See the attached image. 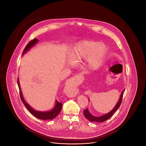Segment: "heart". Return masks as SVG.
I'll list each match as a JSON object with an SVG mask.
<instances>
[{
  "label": "heart",
  "mask_w": 146,
  "mask_h": 146,
  "mask_svg": "<svg viewBox=\"0 0 146 146\" xmlns=\"http://www.w3.org/2000/svg\"><path fill=\"white\" fill-rule=\"evenodd\" d=\"M107 50V46L102 42L82 40L74 46L71 50V54L78 60L86 58L88 68L91 70H96L103 64Z\"/></svg>",
  "instance_id": "heart-1"
}]
</instances>
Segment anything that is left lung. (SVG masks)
I'll return each instance as SVG.
<instances>
[{
    "label": "left lung",
    "instance_id": "8db88e82",
    "mask_svg": "<svg viewBox=\"0 0 146 146\" xmlns=\"http://www.w3.org/2000/svg\"><path fill=\"white\" fill-rule=\"evenodd\" d=\"M124 90L122 91L121 95L120 96V98L118 101L117 104H116V106L114 107V108L111 110V111H110L109 113L103 115L101 117H95L92 115L90 113L89 111L88 108L85 109L84 111V115L85 116V117L88 119L89 121H95V122H103L104 121H106L107 120H108V119L111 118V116L113 115V114L115 113V111H116L118 108H119L120 106L121 105V102H122V99H123V94H124Z\"/></svg>",
    "mask_w": 146,
    "mask_h": 146
}]
</instances>
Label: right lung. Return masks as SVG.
Wrapping results in <instances>:
<instances>
[{
	"label": "right lung",
	"instance_id": "add662e5",
	"mask_svg": "<svg viewBox=\"0 0 146 146\" xmlns=\"http://www.w3.org/2000/svg\"><path fill=\"white\" fill-rule=\"evenodd\" d=\"M38 42V40L36 38H35L34 39H33L31 42H29L28 44L27 45V46L25 47V48L24 49L22 55H23L27 51H28V50L31 49V48H32ZM17 84H18V86H19V90H20V97H21L22 102L23 103V104H25V106L26 107V108H27V110L29 111L33 115H34L35 117L40 119H42V120H48V119L51 120V119H53L54 118H55L56 117H57L58 115V114L61 111V109H62V103L59 102L57 101V100H56L55 107H54V108L52 110H51L50 111H35L25 101L24 98L23 97V95H22V91H21V88H20V83H19V78L17 79Z\"/></svg>",
	"mask_w": 146,
	"mask_h": 146
}]
</instances>
